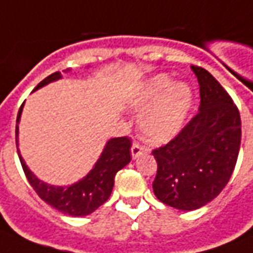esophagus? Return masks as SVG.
<instances>
[{"label": "esophagus", "instance_id": "esophagus-1", "mask_svg": "<svg viewBox=\"0 0 253 253\" xmlns=\"http://www.w3.org/2000/svg\"><path fill=\"white\" fill-rule=\"evenodd\" d=\"M146 152V148L145 146H142L141 143L139 142H134L132 143V146H131V156H132V159H138L139 156L142 153H145Z\"/></svg>", "mask_w": 253, "mask_h": 253}]
</instances>
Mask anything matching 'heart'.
Listing matches in <instances>:
<instances>
[{
	"mask_svg": "<svg viewBox=\"0 0 253 253\" xmlns=\"http://www.w3.org/2000/svg\"><path fill=\"white\" fill-rule=\"evenodd\" d=\"M191 104L192 90L186 83L172 84L168 74H157L143 85L132 105L138 112L151 106L141 116V132L150 142H165L180 130Z\"/></svg>",
	"mask_w": 253,
	"mask_h": 253,
	"instance_id": "b5f03b06",
	"label": "heart"
}]
</instances>
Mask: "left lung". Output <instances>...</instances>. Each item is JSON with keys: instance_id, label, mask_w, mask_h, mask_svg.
Here are the masks:
<instances>
[{"instance_id": "1", "label": "left lung", "mask_w": 253, "mask_h": 253, "mask_svg": "<svg viewBox=\"0 0 253 253\" xmlns=\"http://www.w3.org/2000/svg\"><path fill=\"white\" fill-rule=\"evenodd\" d=\"M201 90L199 111L177 135L152 150L157 161L154 195L167 206L196 210L228 184L239 157L237 105L206 69L192 66Z\"/></svg>"}]
</instances>
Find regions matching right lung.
<instances>
[{
    "mask_svg": "<svg viewBox=\"0 0 253 253\" xmlns=\"http://www.w3.org/2000/svg\"><path fill=\"white\" fill-rule=\"evenodd\" d=\"M59 78H61V73H52L38 84L35 90ZM23 104L20 107L17 121H16V145H17L19 121L21 111H23ZM19 159L27 176V180L30 181L31 187L35 190L42 201H44L47 205L57 209L58 211L63 214L72 215V217H83V215H88L90 212H93L97 207L105 203L110 198L112 188H114V183H115L116 172L121 170L123 167H126L131 161V139L128 137L110 139L93 169L90 170L83 180L69 187H54L43 183L28 169L20 153Z\"/></svg>",
    "mask_w": 253,
    "mask_h": 253,
    "instance_id": "right-lung-1",
    "label": "right lung"
}]
</instances>
